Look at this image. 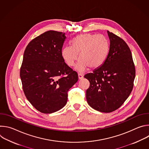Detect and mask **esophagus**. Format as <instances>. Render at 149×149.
I'll return each instance as SVG.
<instances>
[{"instance_id":"34e87169","label":"esophagus","mask_w":149,"mask_h":149,"mask_svg":"<svg viewBox=\"0 0 149 149\" xmlns=\"http://www.w3.org/2000/svg\"><path fill=\"white\" fill-rule=\"evenodd\" d=\"M78 78L79 79H82L84 78V76H83V75L81 73H78Z\"/></svg>"}]
</instances>
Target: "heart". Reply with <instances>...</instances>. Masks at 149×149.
Returning <instances> with one entry per match:
<instances>
[{
	"label": "heart",
	"instance_id": "heart-1",
	"mask_svg": "<svg viewBox=\"0 0 149 149\" xmlns=\"http://www.w3.org/2000/svg\"><path fill=\"white\" fill-rule=\"evenodd\" d=\"M72 46H66L62 50V56L69 67L76 66L79 72L89 67L96 69L101 67L107 59L109 52V43L105 37L92 33H82L72 40Z\"/></svg>",
	"mask_w": 149,
	"mask_h": 149
}]
</instances>
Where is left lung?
I'll return each mask as SVG.
<instances>
[{
  "label": "left lung",
  "instance_id": "1",
  "mask_svg": "<svg viewBox=\"0 0 149 149\" xmlns=\"http://www.w3.org/2000/svg\"><path fill=\"white\" fill-rule=\"evenodd\" d=\"M110 50L103 64L84 75L90 81L86 98L91 107L111 113L120 108L132 91L136 76L130 48L118 36L107 31Z\"/></svg>",
  "mask_w": 149,
  "mask_h": 149
}]
</instances>
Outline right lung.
Masks as SVG:
<instances>
[{"instance_id":"add662e5","label":"right lung","mask_w":149,"mask_h":149,"mask_svg":"<svg viewBox=\"0 0 149 149\" xmlns=\"http://www.w3.org/2000/svg\"><path fill=\"white\" fill-rule=\"evenodd\" d=\"M65 33L49 31L33 39L25 50L20 77L31 104L45 114L67 104L68 90L78 81L77 72L65 62L62 48Z\"/></svg>"}]
</instances>
